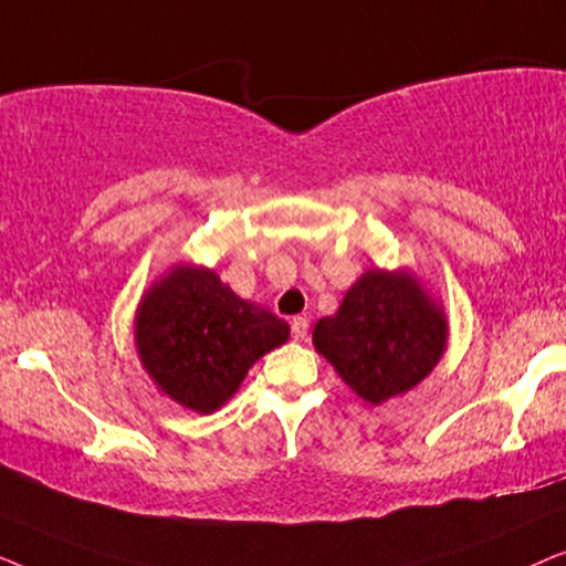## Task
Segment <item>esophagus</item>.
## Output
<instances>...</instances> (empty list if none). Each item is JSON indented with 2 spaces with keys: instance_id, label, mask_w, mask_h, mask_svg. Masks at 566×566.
Returning <instances> with one entry per match:
<instances>
[{
  "instance_id": "34e87169",
  "label": "esophagus",
  "mask_w": 566,
  "mask_h": 566,
  "mask_svg": "<svg viewBox=\"0 0 566 566\" xmlns=\"http://www.w3.org/2000/svg\"><path fill=\"white\" fill-rule=\"evenodd\" d=\"M291 335H293V339H306V335H308V319H306V316H293Z\"/></svg>"
}]
</instances>
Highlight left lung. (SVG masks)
<instances>
[{
	"instance_id": "left-lung-1",
	"label": "left lung",
	"mask_w": 566,
	"mask_h": 566,
	"mask_svg": "<svg viewBox=\"0 0 566 566\" xmlns=\"http://www.w3.org/2000/svg\"><path fill=\"white\" fill-rule=\"evenodd\" d=\"M443 312L409 273L368 270L335 316L314 327V347L370 405L405 394L430 374L446 347Z\"/></svg>"
}]
</instances>
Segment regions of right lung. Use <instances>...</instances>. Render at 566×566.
Segmentation results:
<instances>
[{"label":"right lung","instance_id":"1","mask_svg":"<svg viewBox=\"0 0 566 566\" xmlns=\"http://www.w3.org/2000/svg\"><path fill=\"white\" fill-rule=\"evenodd\" d=\"M289 339V324L239 298L213 270L175 268L146 293L136 347L159 389L200 415L239 389L262 355Z\"/></svg>","mask_w":566,"mask_h":566}]
</instances>
